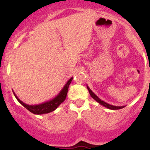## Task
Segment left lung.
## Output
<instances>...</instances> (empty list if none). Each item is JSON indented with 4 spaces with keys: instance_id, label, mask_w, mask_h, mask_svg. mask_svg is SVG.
Instances as JSON below:
<instances>
[{
    "instance_id": "obj_1",
    "label": "left lung",
    "mask_w": 150,
    "mask_h": 150,
    "mask_svg": "<svg viewBox=\"0 0 150 150\" xmlns=\"http://www.w3.org/2000/svg\"><path fill=\"white\" fill-rule=\"evenodd\" d=\"M87 88H88V90L90 95L91 96V97L93 98L94 100H96V102H97L99 104H100L101 105L104 106V107H107V108L110 109V110H120V109H122V108H123V107H125V106H120V107H118V106L111 105V104L107 103V102H104V101L101 100V99H99V98L98 97V96H96V95L95 94V93H93V92L91 90L90 88H89L88 86H87Z\"/></svg>"
}]
</instances>
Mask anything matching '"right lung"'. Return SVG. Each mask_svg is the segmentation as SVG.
<instances>
[{"mask_svg":"<svg viewBox=\"0 0 150 150\" xmlns=\"http://www.w3.org/2000/svg\"><path fill=\"white\" fill-rule=\"evenodd\" d=\"M72 78L73 77L70 78L67 82L66 83V84L64 85V87L62 88L61 91H60L59 93L54 98H53L52 99L49 101H47L46 102H43V103L40 104H35V105H29L24 103L23 102L20 100L19 98L17 97L15 93H13L14 94L15 97L17 99L18 102H19L22 106L25 107L27 110H28L29 111L31 112L32 113L35 115H43V114H46V113H49L51 112L54 111L66 99L67 94L68 91V88H69V84L71 83L72 81Z\"/></svg>","mask_w":150,"mask_h":150,"instance_id":"add662e5","label":"right lung"}]
</instances>
